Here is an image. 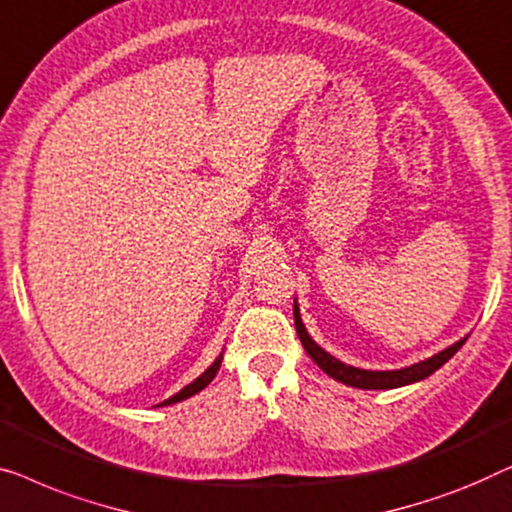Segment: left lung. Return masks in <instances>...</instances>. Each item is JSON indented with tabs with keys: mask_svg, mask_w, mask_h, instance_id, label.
Instances as JSON below:
<instances>
[{
	"mask_svg": "<svg viewBox=\"0 0 512 512\" xmlns=\"http://www.w3.org/2000/svg\"><path fill=\"white\" fill-rule=\"evenodd\" d=\"M294 327H297L299 341H301V345H304V350L308 352V357H311L329 378H334L343 385L357 387V390H394V387L420 383V380L429 378L431 373L441 369V366L448 362V359L455 355L459 348H462V345L466 343V338H469V336L459 338L457 343L448 345V348L436 352V355L424 359V362L403 366V369H392V371H371V369H359V366L345 364V362H341V359H336L334 355H329L325 348H320V345L311 338V334H308V329L304 327L297 299H294Z\"/></svg>",
	"mask_w": 512,
	"mask_h": 512,
	"instance_id": "left-lung-1",
	"label": "left lung"
}]
</instances>
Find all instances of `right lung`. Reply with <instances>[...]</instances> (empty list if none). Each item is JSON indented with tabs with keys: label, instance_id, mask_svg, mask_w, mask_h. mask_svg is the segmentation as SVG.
I'll use <instances>...</instances> for the list:
<instances>
[{
	"label": "right lung",
	"instance_id": "add662e5",
	"mask_svg": "<svg viewBox=\"0 0 512 512\" xmlns=\"http://www.w3.org/2000/svg\"><path fill=\"white\" fill-rule=\"evenodd\" d=\"M220 364H222V352L218 355V359H215V362H213L211 366H208V369H206L204 373H201L199 378H194L192 383H190V385H185L181 392H176L174 397H169L167 401L157 403V406H160V408H162V406H171V403H178V401H183V399H190V397H194V394L204 390V387H206L208 383H211V380L215 378V373L220 371Z\"/></svg>",
	"mask_w": 512,
	"mask_h": 512
}]
</instances>
